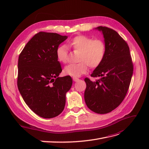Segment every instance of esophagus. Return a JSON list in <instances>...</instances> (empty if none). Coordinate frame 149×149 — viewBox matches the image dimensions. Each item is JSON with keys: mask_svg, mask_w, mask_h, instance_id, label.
<instances>
[{"mask_svg": "<svg viewBox=\"0 0 149 149\" xmlns=\"http://www.w3.org/2000/svg\"><path fill=\"white\" fill-rule=\"evenodd\" d=\"M73 81L74 82H76V81H78L79 80L78 78H76V77H73Z\"/></svg>", "mask_w": 149, "mask_h": 149, "instance_id": "obj_1", "label": "esophagus"}]
</instances>
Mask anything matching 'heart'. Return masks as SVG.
Masks as SVG:
<instances>
[{
    "instance_id": "obj_1",
    "label": "heart",
    "mask_w": 149,
    "mask_h": 149,
    "mask_svg": "<svg viewBox=\"0 0 149 149\" xmlns=\"http://www.w3.org/2000/svg\"><path fill=\"white\" fill-rule=\"evenodd\" d=\"M68 44L74 50L79 51L78 55L79 62L66 65L63 70L66 75L79 77L88 71V66L95 68L104 59L106 47L102 40H93L88 36L81 35L71 39ZM56 55L58 61L65 63L68 59V49L65 45H61L56 49Z\"/></svg>"
}]
</instances>
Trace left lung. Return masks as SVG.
<instances>
[{
  "label": "left lung",
  "mask_w": 149,
  "mask_h": 149,
  "mask_svg": "<svg viewBox=\"0 0 149 149\" xmlns=\"http://www.w3.org/2000/svg\"><path fill=\"white\" fill-rule=\"evenodd\" d=\"M101 31L106 47L104 59L91 74L101 77L96 81L84 79V101L89 109L106 114L123 102L133 74V64L127 43L115 30L106 26L95 28Z\"/></svg>",
  "instance_id": "obj_1"
}]
</instances>
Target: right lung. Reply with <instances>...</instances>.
Wrapping results in <instances>:
<instances>
[{"instance_id":"1","label":"right lung","mask_w":149,"mask_h":149,"mask_svg":"<svg viewBox=\"0 0 149 149\" xmlns=\"http://www.w3.org/2000/svg\"><path fill=\"white\" fill-rule=\"evenodd\" d=\"M67 38L40 31L26 44L19 57L18 89L30 109L43 118L61 113L73 83L70 76H58L62 70L56 49Z\"/></svg>"}]
</instances>
